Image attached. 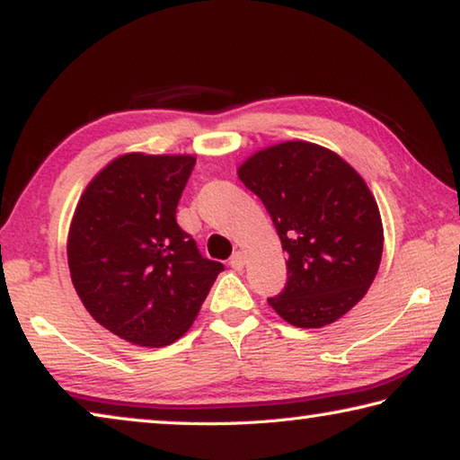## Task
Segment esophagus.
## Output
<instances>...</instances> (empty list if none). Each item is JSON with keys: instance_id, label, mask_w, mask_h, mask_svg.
<instances>
[{"instance_id": "34e87169", "label": "esophagus", "mask_w": 460, "mask_h": 460, "mask_svg": "<svg viewBox=\"0 0 460 460\" xmlns=\"http://www.w3.org/2000/svg\"><path fill=\"white\" fill-rule=\"evenodd\" d=\"M231 268L233 270H243V266H245V253L243 252H235L233 253V258H231Z\"/></svg>"}]
</instances>
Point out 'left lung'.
<instances>
[{
  "mask_svg": "<svg viewBox=\"0 0 460 460\" xmlns=\"http://www.w3.org/2000/svg\"><path fill=\"white\" fill-rule=\"evenodd\" d=\"M237 176L261 199L288 253L286 288L268 305L298 329L345 316L367 294L384 252L367 182L337 152L305 139L261 147Z\"/></svg>",
  "mask_w": 460,
  "mask_h": 460,
  "instance_id": "1",
  "label": "left lung"
}]
</instances>
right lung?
<instances>
[{
	"label": "right lung",
	"mask_w": 460,
	"mask_h": 460,
	"mask_svg": "<svg viewBox=\"0 0 460 460\" xmlns=\"http://www.w3.org/2000/svg\"><path fill=\"white\" fill-rule=\"evenodd\" d=\"M194 162L190 154H121L76 202L66 237L73 286L87 313L131 345L181 339L223 271L176 223Z\"/></svg>",
	"instance_id": "right-lung-1"
}]
</instances>
